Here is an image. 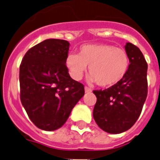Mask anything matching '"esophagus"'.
Wrapping results in <instances>:
<instances>
[{"instance_id": "esophagus-1", "label": "esophagus", "mask_w": 160, "mask_h": 160, "mask_svg": "<svg viewBox=\"0 0 160 160\" xmlns=\"http://www.w3.org/2000/svg\"><path fill=\"white\" fill-rule=\"evenodd\" d=\"M84 91H85V93H90V92H92L91 89H89V87H84Z\"/></svg>"}]
</instances>
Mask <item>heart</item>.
Returning a JSON list of instances; mask_svg holds the SVG:
<instances>
[{
    "mask_svg": "<svg viewBox=\"0 0 160 160\" xmlns=\"http://www.w3.org/2000/svg\"><path fill=\"white\" fill-rule=\"evenodd\" d=\"M66 65L74 80H80L89 67V82L109 88L118 84L129 70V56L124 49L109 44H84L78 55L69 54Z\"/></svg>",
    "mask_w": 160,
    "mask_h": 160,
    "instance_id": "obj_1",
    "label": "heart"
}]
</instances>
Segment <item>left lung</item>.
Returning a JSON list of instances; mask_svg holds the SVG:
<instances>
[{"instance_id":"obj_1","label":"left lung","mask_w":160,"mask_h":160,"mask_svg":"<svg viewBox=\"0 0 160 160\" xmlns=\"http://www.w3.org/2000/svg\"><path fill=\"white\" fill-rule=\"evenodd\" d=\"M130 67L118 84L94 90L97 102L93 116L97 125L108 133L119 134L129 130L141 115L147 97V63L141 50L127 42Z\"/></svg>"}]
</instances>
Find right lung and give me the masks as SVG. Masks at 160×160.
I'll return each mask as SVG.
<instances>
[{"mask_svg":"<svg viewBox=\"0 0 160 160\" xmlns=\"http://www.w3.org/2000/svg\"><path fill=\"white\" fill-rule=\"evenodd\" d=\"M69 48L66 40H44L26 52L19 67L22 105L43 131L64 125L84 94V85L70 76L66 66Z\"/></svg>","mask_w":160,"mask_h":160,"instance_id":"1","label":"right lung"}]
</instances>
